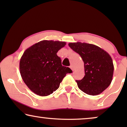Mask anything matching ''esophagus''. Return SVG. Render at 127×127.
<instances>
[{"label":"esophagus","mask_w":127,"mask_h":127,"mask_svg":"<svg viewBox=\"0 0 127 127\" xmlns=\"http://www.w3.org/2000/svg\"><path fill=\"white\" fill-rule=\"evenodd\" d=\"M70 68L71 69H72V70L73 71L74 69H73V66H72V65H70Z\"/></svg>","instance_id":"1"}]
</instances>
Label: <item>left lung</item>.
Instances as JSON below:
<instances>
[{"instance_id": "1", "label": "left lung", "mask_w": 127, "mask_h": 127, "mask_svg": "<svg viewBox=\"0 0 127 127\" xmlns=\"http://www.w3.org/2000/svg\"><path fill=\"white\" fill-rule=\"evenodd\" d=\"M68 45L80 55L84 64V77L76 80L78 87L90 95L101 94L113 79L114 65L110 55L94 44L76 42Z\"/></svg>"}]
</instances>
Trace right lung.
Instances as JSON below:
<instances>
[{
    "instance_id": "add662e5",
    "label": "right lung",
    "mask_w": 127,
    "mask_h": 127,
    "mask_svg": "<svg viewBox=\"0 0 127 127\" xmlns=\"http://www.w3.org/2000/svg\"><path fill=\"white\" fill-rule=\"evenodd\" d=\"M65 41L42 40L27 48L20 61L22 79L29 89L39 96H48L55 91L67 73L68 67L62 65L57 52Z\"/></svg>"
}]
</instances>
